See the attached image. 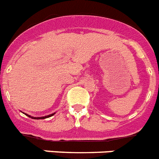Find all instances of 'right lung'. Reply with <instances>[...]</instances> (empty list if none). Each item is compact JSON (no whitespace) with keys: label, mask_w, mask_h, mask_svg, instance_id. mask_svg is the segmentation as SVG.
I'll return each instance as SVG.
<instances>
[{"label":"right lung","mask_w":159,"mask_h":159,"mask_svg":"<svg viewBox=\"0 0 159 159\" xmlns=\"http://www.w3.org/2000/svg\"><path fill=\"white\" fill-rule=\"evenodd\" d=\"M23 113H24V112H23ZM55 112H54V113H51V114H50V115H47V116H30V115L25 113V115H26L27 116H29V117H30V118H32V119H36V120H39V119L48 118V117H50V116H53V115H55Z\"/></svg>","instance_id":"1"}]
</instances>
